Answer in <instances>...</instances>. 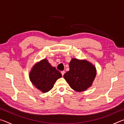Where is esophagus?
I'll return each instance as SVG.
<instances>
[{
	"label": "esophagus",
	"instance_id": "obj_1",
	"mask_svg": "<svg viewBox=\"0 0 124 124\" xmlns=\"http://www.w3.org/2000/svg\"><path fill=\"white\" fill-rule=\"evenodd\" d=\"M64 73H65L64 71H62V72H61V74H62V76H63L64 74Z\"/></svg>",
	"mask_w": 124,
	"mask_h": 124
}]
</instances>
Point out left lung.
<instances>
[{
	"instance_id": "obj_1",
	"label": "left lung",
	"mask_w": 124,
	"mask_h": 124,
	"mask_svg": "<svg viewBox=\"0 0 124 124\" xmlns=\"http://www.w3.org/2000/svg\"><path fill=\"white\" fill-rule=\"evenodd\" d=\"M69 65L70 70L63 77L73 90L82 92L91 86L97 74L93 64L86 60L73 58Z\"/></svg>"
}]
</instances>
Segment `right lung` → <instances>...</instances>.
<instances>
[{"label": "right lung", "mask_w": 124, "mask_h": 124, "mask_svg": "<svg viewBox=\"0 0 124 124\" xmlns=\"http://www.w3.org/2000/svg\"><path fill=\"white\" fill-rule=\"evenodd\" d=\"M61 77V73L46 58L35 63L29 72V79L33 85L43 93L51 90L57 80Z\"/></svg>", "instance_id": "1"}]
</instances>
